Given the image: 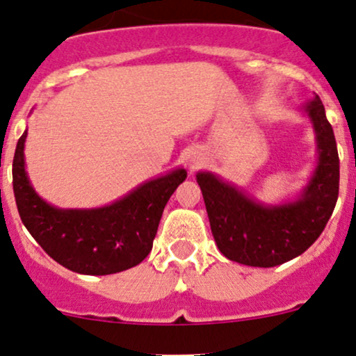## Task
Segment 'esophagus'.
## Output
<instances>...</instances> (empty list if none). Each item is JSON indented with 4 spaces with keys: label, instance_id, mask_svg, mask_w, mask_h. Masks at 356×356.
<instances>
[{
    "label": "esophagus",
    "instance_id": "obj_1",
    "mask_svg": "<svg viewBox=\"0 0 356 356\" xmlns=\"http://www.w3.org/2000/svg\"><path fill=\"white\" fill-rule=\"evenodd\" d=\"M200 162H201V159L200 156H189V165H191V168H194L196 165H200Z\"/></svg>",
    "mask_w": 356,
    "mask_h": 356
}]
</instances>
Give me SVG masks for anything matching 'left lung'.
I'll list each match as a JSON object with an SVG mask.
<instances>
[{
	"label": "left lung",
	"mask_w": 356,
	"mask_h": 356,
	"mask_svg": "<svg viewBox=\"0 0 356 356\" xmlns=\"http://www.w3.org/2000/svg\"><path fill=\"white\" fill-rule=\"evenodd\" d=\"M317 140V165L295 201L266 207L211 172H197L209 225L220 252L245 266L273 268L305 252L323 234L339 193L334 133L319 95L304 106Z\"/></svg>",
	"instance_id": "obj_1"
}]
</instances>
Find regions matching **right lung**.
Instances as JSON below:
<instances>
[{
  "instance_id": "1",
  "label": "right lung",
  "mask_w": 356,
  "mask_h": 356,
  "mask_svg": "<svg viewBox=\"0 0 356 356\" xmlns=\"http://www.w3.org/2000/svg\"><path fill=\"white\" fill-rule=\"evenodd\" d=\"M25 138L27 131L15 149L13 193L22 222L39 245L56 263L80 275H112L140 264L152 250L167 201L188 172L175 168L102 208H54L30 184Z\"/></svg>"
}]
</instances>
